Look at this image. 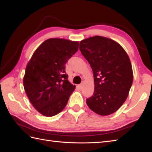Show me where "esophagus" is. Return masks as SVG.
<instances>
[{"label": "esophagus", "instance_id": "34e87169", "mask_svg": "<svg viewBox=\"0 0 152 152\" xmlns=\"http://www.w3.org/2000/svg\"><path fill=\"white\" fill-rule=\"evenodd\" d=\"M83 85H84V82H82L81 83V84H80V85L78 86V88H79L80 89H82Z\"/></svg>", "mask_w": 152, "mask_h": 152}]
</instances>
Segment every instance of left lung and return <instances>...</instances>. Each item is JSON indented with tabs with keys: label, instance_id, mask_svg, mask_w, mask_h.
Wrapping results in <instances>:
<instances>
[{
	"label": "left lung",
	"instance_id": "left-lung-1",
	"mask_svg": "<svg viewBox=\"0 0 152 152\" xmlns=\"http://www.w3.org/2000/svg\"><path fill=\"white\" fill-rule=\"evenodd\" d=\"M80 50L91 67L95 82L87 104L100 115H110L125 102L133 83L129 57L117 42L101 36L80 41Z\"/></svg>",
	"mask_w": 152,
	"mask_h": 152
}]
</instances>
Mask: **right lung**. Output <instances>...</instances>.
<instances>
[{
  "mask_svg": "<svg viewBox=\"0 0 152 152\" xmlns=\"http://www.w3.org/2000/svg\"><path fill=\"white\" fill-rule=\"evenodd\" d=\"M78 41L50 38L42 43L28 61L23 86L30 102L44 116L51 117L65 107L76 88L69 80L65 64L78 50Z\"/></svg>",
  "mask_w": 152,
  "mask_h": 152,
  "instance_id": "obj_1",
  "label": "right lung"
}]
</instances>
